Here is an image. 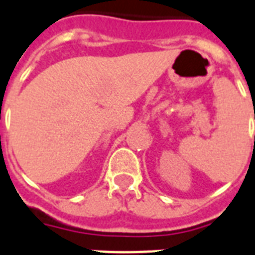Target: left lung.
I'll list each match as a JSON object with an SVG mask.
<instances>
[{
    "mask_svg": "<svg viewBox=\"0 0 255 255\" xmlns=\"http://www.w3.org/2000/svg\"><path fill=\"white\" fill-rule=\"evenodd\" d=\"M254 140H255V137H254Z\"/></svg>",
    "mask_w": 255,
    "mask_h": 255,
    "instance_id": "1",
    "label": "left lung"
}]
</instances>
